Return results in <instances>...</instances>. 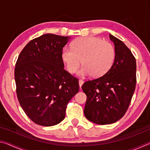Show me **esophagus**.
Returning <instances> with one entry per match:
<instances>
[{
	"label": "esophagus",
	"mask_w": 150,
	"mask_h": 150,
	"mask_svg": "<svg viewBox=\"0 0 150 150\" xmlns=\"http://www.w3.org/2000/svg\"><path fill=\"white\" fill-rule=\"evenodd\" d=\"M83 83H84V81H83V80H82V79L79 80V84L80 88L81 87V86H82V85L83 84Z\"/></svg>",
	"instance_id": "34e87169"
}]
</instances>
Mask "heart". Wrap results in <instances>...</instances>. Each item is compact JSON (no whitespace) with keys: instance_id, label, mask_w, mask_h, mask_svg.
Here are the masks:
<instances>
[{"instance_id":"b5f03b06","label":"heart","mask_w":150,"mask_h":150,"mask_svg":"<svg viewBox=\"0 0 150 150\" xmlns=\"http://www.w3.org/2000/svg\"><path fill=\"white\" fill-rule=\"evenodd\" d=\"M62 57L69 73H74L82 60L83 67L77 74L81 77L92 75L100 77L106 74L113 64L115 50L111 43L98 37L88 36L76 39L72 48L63 49Z\"/></svg>"}]
</instances>
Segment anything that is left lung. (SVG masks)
I'll return each instance as SVG.
<instances>
[{
	"label": "left lung",
	"instance_id": "8db88e82",
	"mask_svg": "<svg viewBox=\"0 0 150 150\" xmlns=\"http://www.w3.org/2000/svg\"><path fill=\"white\" fill-rule=\"evenodd\" d=\"M115 59L102 77L87 81L82 89L87 95L84 114L88 120L100 125L120 120L130 105L136 84V62L130 50L114 35Z\"/></svg>",
	"mask_w": 150,
	"mask_h": 150
}]
</instances>
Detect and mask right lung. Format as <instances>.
<instances>
[{"label":"right lung","mask_w":150,"mask_h":150,"mask_svg":"<svg viewBox=\"0 0 150 150\" xmlns=\"http://www.w3.org/2000/svg\"><path fill=\"white\" fill-rule=\"evenodd\" d=\"M69 38L42 35L28 43L16 61L18 99L26 115L38 125L61 122L68 103L79 91L78 79L63 68L62 50Z\"/></svg>","instance_id":"add662e5"}]
</instances>
